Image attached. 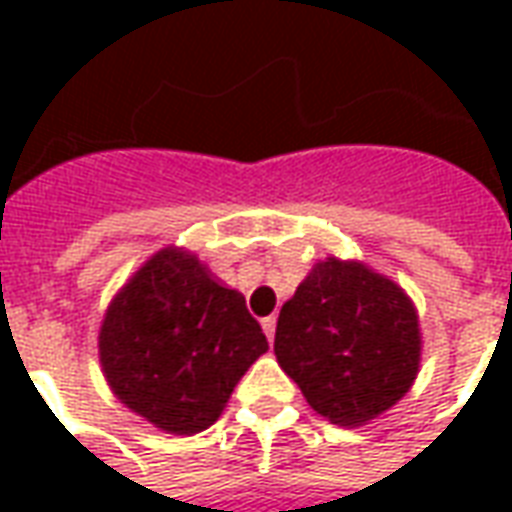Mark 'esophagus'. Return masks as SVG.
<instances>
[{
    "mask_svg": "<svg viewBox=\"0 0 512 512\" xmlns=\"http://www.w3.org/2000/svg\"><path fill=\"white\" fill-rule=\"evenodd\" d=\"M260 326H263L268 343H271V340H274V332H277V318H274V315H268V318H263V321H260Z\"/></svg>",
    "mask_w": 512,
    "mask_h": 512,
    "instance_id": "1",
    "label": "esophagus"
}]
</instances>
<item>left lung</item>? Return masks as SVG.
<instances>
[{
    "label": "left lung",
    "instance_id": "1",
    "mask_svg": "<svg viewBox=\"0 0 512 512\" xmlns=\"http://www.w3.org/2000/svg\"><path fill=\"white\" fill-rule=\"evenodd\" d=\"M274 354L318 414L362 425L417 376V310L392 279L329 257L279 312Z\"/></svg>",
    "mask_w": 512,
    "mask_h": 512
}]
</instances>
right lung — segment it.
I'll return each instance as SVG.
<instances>
[{
	"instance_id": "1",
	"label": "right lung",
	"mask_w": 512,
	"mask_h": 512,
	"mask_svg": "<svg viewBox=\"0 0 512 512\" xmlns=\"http://www.w3.org/2000/svg\"><path fill=\"white\" fill-rule=\"evenodd\" d=\"M98 348L106 381L131 411L191 436L219 419L268 343L238 290L213 282L194 255L164 249L117 293Z\"/></svg>"
}]
</instances>
